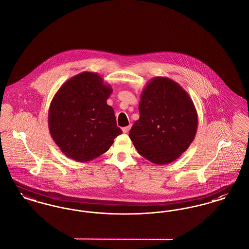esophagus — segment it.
I'll return each mask as SVG.
<instances>
[{
	"instance_id": "obj_1",
	"label": "esophagus",
	"mask_w": 249,
	"mask_h": 249,
	"mask_svg": "<svg viewBox=\"0 0 249 249\" xmlns=\"http://www.w3.org/2000/svg\"><path fill=\"white\" fill-rule=\"evenodd\" d=\"M130 130V126H127V127H124V128H122V131L124 132V133H127V132H129V130Z\"/></svg>"
}]
</instances>
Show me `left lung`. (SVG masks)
I'll use <instances>...</instances> for the list:
<instances>
[{
  "label": "left lung",
  "mask_w": 249,
  "mask_h": 249,
  "mask_svg": "<svg viewBox=\"0 0 249 249\" xmlns=\"http://www.w3.org/2000/svg\"><path fill=\"white\" fill-rule=\"evenodd\" d=\"M140 118L129 133L138 153L154 164H168L193 142L198 115L189 93L176 81L152 78L140 96Z\"/></svg>",
  "instance_id": "8db88e82"
}]
</instances>
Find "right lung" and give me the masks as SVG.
<instances>
[{
    "label": "right lung",
    "instance_id": "1",
    "mask_svg": "<svg viewBox=\"0 0 249 249\" xmlns=\"http://www.w3.org/2000/svg\"><path fill=\"white\" fill-rule=\"evenodd\" d=\"M113 91L100 74L83 71L72 76L54 95L48 109L52 139L66 157L79 162L106 153L122 133L107 100Z\"/></svg>",
    "mask_w": 249,
    "mask_h": 249
}]
</instances>
